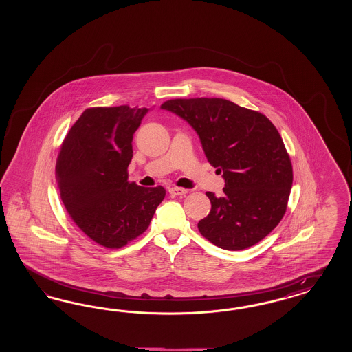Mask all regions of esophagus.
Returning a JSON list of instances; mask_svg holds the SVG:
<instances>
[{
  "instance_id": "obj_1",
  "label": "esophagus",
  "mask_w": 352,
  "mask_h": 352,
  "mask_svg": "<svg viewBox=\"0 0 352 352\" xmlns=\"http://www.w3.org/2000/svg\"><path fill=\"white\" fill-rule=\"evenodd\" d=\"M169 193L171 196H184L188 193V190L186 188H181V187H170L169 188Z\"/></svg>"
}]
</instances>
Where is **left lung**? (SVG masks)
Listing matches in <instances>:
<instances>
[{"label":"left lung","instance_id":"obj_1","mask_svg":"<svg viewBox=\"0 0 352 352\" xmlns=\"http://www.w3.org/2000/svg\"><path fill=\"white\" fill-rule=\"evenodd\" d=\"M162 109L197 133L210 165L222 173L224 195L210 199L197 227L214 245L243 250L270 234L287 210L293 169L277 129L268 118L221 98L171 99Z\"/></svg>","mask_w":352,"mask_h":352}]
</instances>
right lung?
Here are the masks:
<instances>
[{
  "label": "right lung",
  "instance_id": "obj_1",
  "mask_svg": "<svg viewBox=\"0 0 352 352\" xmlns=\"http://www.w3.org/2000/svg\"><path fill=\"white\" fill-rule=\"evenodd\" d=\"M148 108H87L64 138L56 161L60 197L78 228L118 249L148 228L164 187L128 181L133 135Z\"/></svg>",
  "mask_w": 352,
  "mask_h": 352
}]
</instances>
